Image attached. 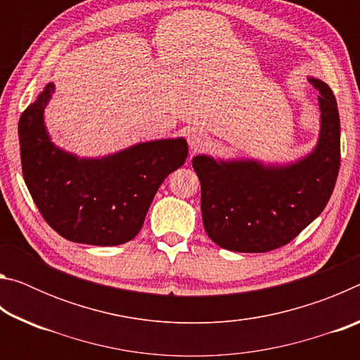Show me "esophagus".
I'll list each match as a JSON object with an SVG mask.
<instances>
[{
  "instance_id": "1",
  "label": "esophagus",
  "mask_w": 360,
  "mask_h": 360,
  "mask_svg": "<svg viewBox=\"0 0 360 360\" xmlns=\"http://www.w3.org/2000/svg\"><path fill=\"white\" fill-rule=\"evenodd\" d=\"M187 141L188 146H191V149L193 152H197L200 149H203L206 143H208V136H206V133H203L202 130H191L187 135Z\"/></svg>"
}]
</instances>
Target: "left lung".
Returning <instances> with one entry per match:
<instances>
[{
    "label": "left lung",
    "instance_id": "left-lung-1",
    "mask_svg": "<svg viewBox=\"0 0 360 360\" xmlns=\"http://www.w3.org/2000/svg\"><path fill=\"white\" fill-rule=\"evenodd\" d=\"M309 82L321 94V135L308 157L278 168L193 157L205 230L221 248L273 251L294 240L326 208L340 169V115L330 87L319 79Z\"/></svg>",
    "mask_w": 360,
    "mask_h": 360
}]
</instances>
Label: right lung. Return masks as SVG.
I'll list each match as a JSON object with an SVG mask.
<instances>
[{
    "instance_id": "obj_1",
    "label": "right lung",
    "mask_w": 360,
    "mask_h": 360,
    "mask_svg": "<svg viewBox=\"0 0 360 360\" xmlns=\"http://www.w3.org/2000/svg\"><path fill=\"white\" fill-rule=\"evenodd\" d=\"M53 85L19 120L25 184L41 216L63 238L94 246H117L135 238L158 187L184 165L182 138L141 143L111 157L79 158L57 149L42 112Z\"/></svg>"
}]
</instances>
